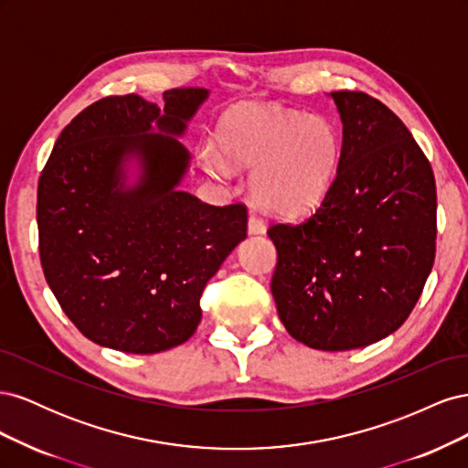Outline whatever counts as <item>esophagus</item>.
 Returning <instances> with one entry per match:
<instances>
[{
	"mask_svg": "<svg viewBox=\"0 0 468 468\" xmlns=\"http://www.w3.org/2000/svg\"><path fill=\"white\" fill-rule=\"evenodd\" d=\"M248 230H250V234H263L265 232V222L258 215H251L250 220H248Z\"/></svg>",
	"mask_w": 468,
	"mask_h": 468,
	"instance_id": "1",
	"label": "esophagus"
}]
</instances>
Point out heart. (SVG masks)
I'll use <instances>...</instances> for the list:
<instances>
[{
    "mask_svg": "<svg viewBox=\"0 0 468 468\" xmlns=\"http://www.w3.org/2000/svg\"><path fill=\"white\" fill-rule=\"evenodd\" d=\"M218 143L207 140L201 160L207 172L226 177L230 165L251 173L256 201L277 215H303L330 193L342 136L322 115L285 111L273 105L239 107L220 119Z\"/></svg>",
    "mask_w": 468,
    "mask_h": 468,
    "instance_id": "obj_1",
    "label": "heart"
}]
</instances>
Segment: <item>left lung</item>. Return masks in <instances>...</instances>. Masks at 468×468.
<instances>
[{
    "instance_id": "obj_1",
    "label": "left lung",
    "mask_w": 468,
    "mask_h": 468,
    "mask_svg": "<svg viewBox=\"0 0 468 468\" xmlns=\"http://www.w3.org/2000/svg\"><path fill=\"white\" fill-rule=\"evenodd\" d=\"M344 124L330 193L299 224L269 226L271 292L304 346H371L406 322L431 273L437 195L431 165L406 124L363 91L330 93Z\"/></svg>"
}]
</instances>
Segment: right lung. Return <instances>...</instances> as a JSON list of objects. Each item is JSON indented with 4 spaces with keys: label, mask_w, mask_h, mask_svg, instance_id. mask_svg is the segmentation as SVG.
Instances as JSON below:
<instances>
[{
    "label": "right lung",
    "mask_w": 468,
    "mask_h": 468,
    "mask_svg": "<svg viewBox=\"0 0 468 468\" xmlns=\"http://www.w3.org/2000/svg\"><path fill=\"white\" fill-rule=\"evenodd\" d=\"M208 90L103 97L60 133L37 193L42 271L91 342L148 356L201 322V294L248 234L244 205L212 207L179 183L191 155L177 136ZM137 177L130 181V167Z\"/></svg>",
    "instance_id": "1"
}]
</instances>
